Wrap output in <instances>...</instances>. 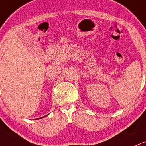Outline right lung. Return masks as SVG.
Listing matches in <instances>:
<instances>
[{
	"instance_id": "add662e5",
	"label": "right lung",
	"mask_w": 146,
	"mask_h": 146,
	"mask_svg": "<svg viewBox=\"0 0 146 146\" xmlns=\"http://www.w3.org/2000/svg\"><path fill=\"white\" fill-rule=\"evenodd\" d=\"M43 118V117H42Z\"/></svg>"
}]
</instances>
